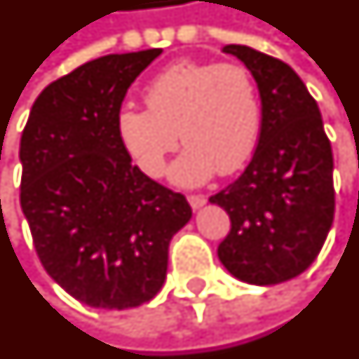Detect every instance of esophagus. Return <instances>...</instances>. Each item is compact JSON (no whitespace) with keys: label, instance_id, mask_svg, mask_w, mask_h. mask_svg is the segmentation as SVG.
Listing matches in <instances>:
<instances>
[{"label":"esophagus","instance_id":"1","mask_svg":"<svg viewBox=\"0 0 359 359\" xmlns=\"http://www.w3.org/2000/svg\"><path fill=\"white\" fill-rule=\"evenodd\" d=\"M188 202L194 210H198V208H202L205 204V196L204 194H188Z\"/></svg>","mask_w":359,"mask_h":359}]
</instances>
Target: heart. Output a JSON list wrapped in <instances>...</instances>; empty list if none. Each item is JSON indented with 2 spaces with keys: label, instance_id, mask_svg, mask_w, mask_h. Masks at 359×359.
<instances>
[{
  "label": "heart",
  "instance_id": "heart-1",
  "mask_svg": "<svg viewBox=\"0 0 359 359\" xmlns=\"http://www.w3.org/2000/svg\"><path fill=\"white\" fill-rule=\"evenodd\" d=\"M145 104L120 109L116 134L147 177H161L179 134L187 149L169 175L180 187H196L217 169L237 171L257 147L262 104L245 66L180 60L149 81Z\"/></svg>",
  "mask_w": 359,
  "mask_h": 359
}]
</instances>
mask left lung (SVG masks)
Returning <instances> with one entry per match:
<instances>
[{
    "instance_id": "left-lung-1",
    "label": "left lung",
    "mask_w": 359,
    "mask_h": 359,
    "mask_svg": "<svg viewBox=\"0 0 359 359\" xmlns=\"http://www.w3.org/2000/svg\"><path fill=\"white\" fill-rule=\"evenodd\" d=\"M223 52L255 75L262 124L247 169L210 196L231 219L217 257L241 282L282 284L311 266L330 231L332 147L317 101L285 62L241 44Z\"/></svg>"
}]
</instances>
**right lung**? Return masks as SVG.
Here are the masks:
<instances>
[{"label":"right lung","mask_w":359,"mask_h":359,"mask_svg":"<svg viewBox=\"0 0 359 359\" xmlns=\"http://www.w3.org/2000/svg\"><path fill=\"white\" fill-rule=\"evenodd\" d=\"M161 48L109 54L40 93L22 130L21 208L50 278L77 302L130 309L161 290L187 198L132 165L116 134L130 85Z\"/></svg>","instance_id":"1"}]
</instances>
